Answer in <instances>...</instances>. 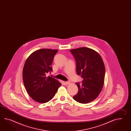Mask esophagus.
<instances>
[{"instance_id": "esophagus-1", "label": "esophagus", "mask_w": 131, "mask_h": 131, "mask_svg": "<svg viewBox=\"0 0 131 131\" xmlns=\"http://www.w3.org/2000/svg\"><path fill=\"white\" fill-rule=\"evenodd\" d=\"M70 81H66V82H65V84H66V85H69V84H70Z\"/></svg>"}]
</instances>
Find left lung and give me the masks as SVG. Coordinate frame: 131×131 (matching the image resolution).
I'll list each match as a JSON object with an SVG mask.
<instances>
[{
    "label": "left lung",
    "mask_w": 131,
    "mask_h": 131,
    "mask_svg": "<svg viewBox=\"0 0 131 131\" xmlns=\"http://www.w3.org/2000/svg\"><path fill=\"white\" fill-rule=\"evenodd\" d=\"M70 51L76 61L77 74L83 78L82 84L76 83L79 90L73 99L81 104L92 102L99 95L104 83L105 67L102 58L97 52L85 47Z\"/></svg>",
    "instance_id": "1"
}]
</instances>
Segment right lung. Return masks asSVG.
<instances>
[{
	"label": "right lung",
	"instance_id": "1",
	"mask_svg": "<svg viewBox=\"0 0 131 131\" xmlns=\"http://www.w3.org/2000/svg\"><path fill=\"white\" fill-rule=\"evenodd\" d=\"M58 50L42 49L34 51L26 59L23 70V80L27 93L40 103L50 101L61 85L57 80L46 76L52 71L51 64Z\"/></svg>",
	"mask_w": 131,
	"mask_h": 131
}]
</instances>
